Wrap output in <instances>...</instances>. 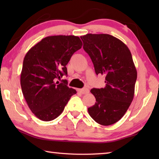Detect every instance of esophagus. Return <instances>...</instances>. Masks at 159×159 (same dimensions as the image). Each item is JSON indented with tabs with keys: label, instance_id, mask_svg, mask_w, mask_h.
I'll return each instance as SVG.
<instances>
[{
	"label": "esophagus",
	"instance_id": "1",
	"mask_svg": "<svg viewBox=\"0 0 159 159\" xmlns=\"http://www.w3.org/2000/svg\"><path fill=\"white\" fill-rule=\"evenodd\" d=\"M79 92L81 94H87L89 93V89L88 88H81V89H79Z\"/></svg>",
	"mask_w": 159,
	"mask_h": 159
}]
</instances>
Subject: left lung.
I'll return each instance as SVG.
<instances>
[{
    "mask_svg": "<svg viewBox=\"0 0 159 159\" xmlns=\"http://www.w3.org/2000/svg\"><path fill=\"white\" fill-rule=\"evenodd\" d=\"M80 39L96 74L105 75V87L90 90L96 102L88 109V113L99 124L112 125L124 116L134 98L137 70L131 52L125 43L109 34H88Z\"/></svg>",
    "mask_w": 159,
    "mask_h": 159,
    "instance_id": "1",
    "label": "left lung"
}]
</instances>
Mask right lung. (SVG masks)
<instances>
[{
    "mask_svg": "<svg viewBox=\"0 0 159 159\" xmlns=\"http://www.w3.org/2000/svg\"><path fill=\"white\" fill-rule=\"evenodd\" d=\"M75 36H48L32 47L23 61L20 83L29 109L43 121H50L62 113L76 90L67 86L66 64L82 47Z\"/></svg>",
    "mask_w": 159,
    "mask_h": 159,
    "instance_id": "right-lung-1",
    "label": "right lung"
}]
</instances>
